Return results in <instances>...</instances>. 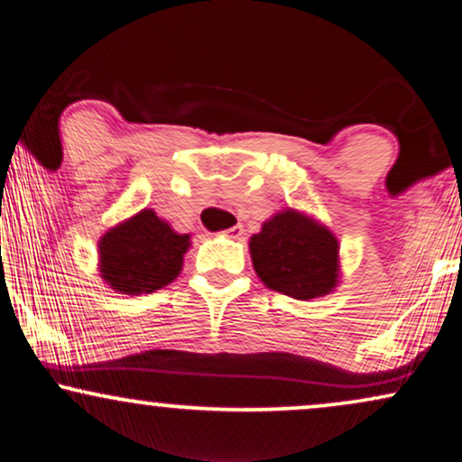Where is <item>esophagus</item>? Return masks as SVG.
I'll return each instance as SVG.
<instances>
[{
    "label": "esophagus",
    "instance_id": "obj_1",
    "mask_svg": "<svg viewBox=\"0 0 462 462\" xmlns=\"http://www.w3.org/2000/svg\"><path fill=\"white\" fill-rule=\"evenodd\" d=\"M243 226L241 224H238V226H232V227H227V230H224V232H221V236H226V238H235V241H236V238H241L243 236Z\"/></svg>",
    "mask_w": 462,
    "mask_h": 462
}]
</instances>
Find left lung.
Here are the masks:
<instances>
[{"instance_id":"8db88e82","label":"left lung","mask_w":462,"mask_h":462,"mask_svg":"<svg viewBox=\"0 0 462 462\" xmlns=\"http://www.w3.org/2000/svg\"><path fill=\"white\" fill-rule=\"evenodd\" d=\"M338 238L311 215L285 207L249 238L262 283L296 300L322 299L341 279Z\"/></svg>"}]
</instances>
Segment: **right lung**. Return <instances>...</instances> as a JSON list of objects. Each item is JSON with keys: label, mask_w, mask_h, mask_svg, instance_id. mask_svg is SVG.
I'll return each instance as SVG.
<instances>
[{"label": "right lung", "mask_w": 462, "mask_h": 462, "mask_svg": "<svg viewBox=\"0 0 462 462\" xmlns=\"http://www.w3.org/2000/svg\"><path fill=\"white\" fill-rule=\"evenodd\" d=\"M189 247V235H179L153 208H143L100 236L97 271L119 294H151L179 277Z\"/></svg>", "instance_id": "1"}]
</instances>
